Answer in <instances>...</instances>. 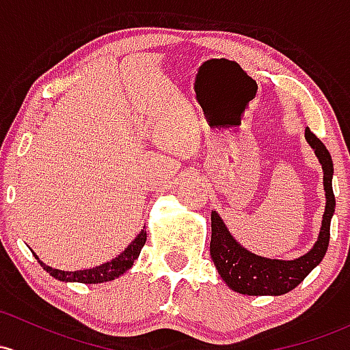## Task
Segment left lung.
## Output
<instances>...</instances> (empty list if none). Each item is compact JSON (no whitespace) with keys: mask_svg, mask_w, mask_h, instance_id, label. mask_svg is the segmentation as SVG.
Listing matches in <instances>:
<instances>
[{"mask_svg":"<svg viewBox=\"0 0 350 350\" xmlns=\"http://www.w3.org/2000/svg\"><path fill=\"white\" fill-rule=\"evenodd\" d=\"M305 139L323 169L325 213L321 234L314 248L297 260H270L255 255L234 240L216 211L211 213V243L209 253L216 270L234 292L243 295H283L295 288L304 278L322 262L330 240V218L336 211V196L332 191L334 164L329 150L310 129H305Z\"/></svg>","mask_w":350,"mask_h":350,"instance_id":"left-lung-1","label":"left lung"}]
</instances>
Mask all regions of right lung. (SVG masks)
<instances>
[{
	"label": "right lung",
	"instance_id": "1",
	"mask_svg": "<svg viewBox=\"0 0 350 350\" xmlns=\"http://www.w3.org/2000/svg\"><path fill=\"white\" fill-rule=\"evenodd\" d=\"M147 238V233L144 230L139 233V237L135 238L131 245L120 253L119 256H116L113 260L110 262L100 265V267H95V268H88V270H79V271H62L57 270V268H50L46 267L45 263L40 262L42 265L43 270H46L53 278H58L62 282H80V283H102V282H110L113 278L120 277L124 271H127L129 268L134 265L135 260H137L139 253H141L142 246H144ZM36 256V255H35Z\"/></svg>",
	"mask_w": 350,
	"mask_h": 350
}]
</instances>
